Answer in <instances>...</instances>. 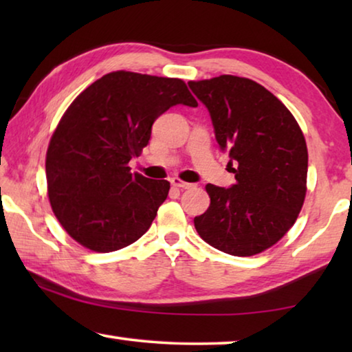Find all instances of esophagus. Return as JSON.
<instances>
[{
	"mask_svg": "<svg viewBox=\"0 0 352 352\" xmlns=\"http://www.w3.org/2000/svg\"><path fill=\"white\" fill-rule=\"evenodd\" d=\"M170 183H172V186H175V188H178V189H189V188H192V186H194L192 183L182 182L180 178H178V177L170 178Z\"/></svg>",
	"mask_w": 352,
	"mask_h": 352,
	"instance_id": "esophagus-1",
	"label": "esophagus"
}]
</instances>
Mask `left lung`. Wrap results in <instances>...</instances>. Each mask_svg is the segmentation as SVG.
I'll use <instances>...</instances> for the list:
<instances>
[{"mask_svg": "<svg viewBox=\"0 0 352 352\" xmlns=\"http://www.w3.org/2000/svg\"><path fill=\"white\" fill-rule=\"evenodd\" d=\"M188 85L210 111L236 178L230 188L206 184L211 204L194 219L195 230L223 253L258 254L287 233L305 204V135L287 107L254 80L223 74Z\"/></svg>", "mask_w": 352, "mask_h": 352, "instance_id": "8db88e82", "label": "left lung"}]
</instances>
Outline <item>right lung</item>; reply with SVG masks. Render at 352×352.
<instances>
[{"label": "right lung", "mask_w": 352, "mask_h": 352, "mask_svg": "<svg viewBox=\"0 0 352 352\" xmlns=\"http://www.w3.org/2000/svg\"><path fill=\"white\" fill-rule=\"evenodd\" d=\"M177 104L197 107L182 79L115 71L65 111L46 152L47 194L80 245L116 252L151 228L170 184L132 174L129 162L148 144L155 119Z\"/></svg>", "instance_id": "right-lung-1"}]
</instances>
